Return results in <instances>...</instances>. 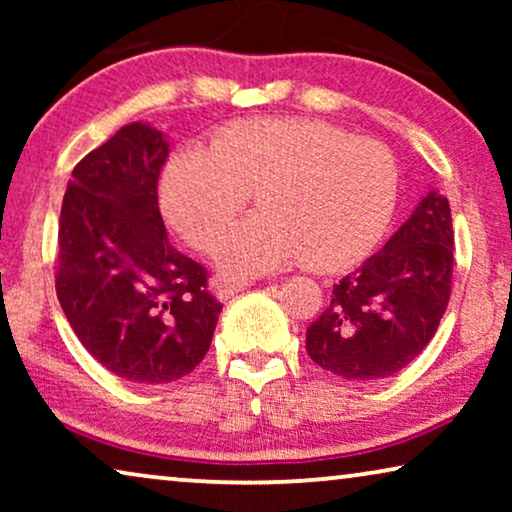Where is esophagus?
Instances as JSON below:
<instances>
[{
    "mask_svg": "<svg viewBox=\"0 0 512 512\" xmlns=\"http://www.w3.org/2000/svg\"><path fill=\"white\" fill-rule=\"evenodd\" d=\"M249 286L251 282H221V279H214L212 291L216 293V298L219 300H228L230 296H235V293L249 289Z\"/></svg>",
    "mask_w": 512,
    "mask_h": 512,
    "instance_id": "1",
    "label": "esophagus"
}]
</instances>
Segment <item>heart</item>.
I'll return each mask as SVG.
<instances>
[{"mask_svg":"<svg viewBox=\"0 0 512 512\" xmlns=\"http://www.w3.org/2000/svg\"><path fill=\"white\" fill-rule=\"evenodd\" d=\"M251 188L261 209L223 230L216 268L230 277L298 261L342 270L387 230L398 167L382 144L319 118H247L216 132L209 149L186 146L167 160L160 207L188 244L209 249Z\"/></svg>","mask_w":512,"mask_h":512,"instance_id":"obj_1","label":"heart"}]
</instances>
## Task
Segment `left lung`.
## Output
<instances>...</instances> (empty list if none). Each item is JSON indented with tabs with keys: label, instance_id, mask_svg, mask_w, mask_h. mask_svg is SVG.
<instances>
[{
	"label": "left lung",
	"instance_id": "1",
	"mask_svg": "<svg viewBox=\"0 0 512 512\" xmlns=\"http://www.w3.org/2000/svg\"><path fill=\"white\" fill-rule=\"evenodd\" d=\"M450 202L429 188L387 244L333 286L331 305L307 326L310 359L345 380H382L429 345L450 300Z\"/></svg>",
	"mask_w": 512,
	"mask_h": 512
}]
</instances>
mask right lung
<instances>
[{"mask_svg": "<svg viewBox=\"0 0 512 512\" xmlns=\"http://www.w3.org/2000/svg\"><path fill=\"white\" fill-rule=\"evenodd\" d=\"M170 142L128 123L74 167L60 209L55 291L109 373L174 382L205 359L221 314L207 272L167 240L158 177Z\"/></svg>", "mask_w": 512, "mask_h": 512, "instance_id": "obj_1", "label": "right lung"}]
</instances>
